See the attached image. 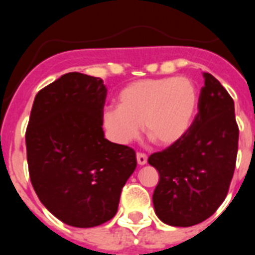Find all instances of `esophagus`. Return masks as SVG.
Here are the masks:
<instances>
[{
    "label": "esophagus",
    "instance_id": "34e87169",
    "mask_svg": "<svg viewBox=\"0 0 255 255\" xmlns=\"http://www.w3.org/2000/svg\"><path fill=\"white\" fill-rule=\"evenodd\" d=\"M136 161H138V164H140V166L145 164V163H147V161H148L147 154H145V153L138 152V153H136Z\"/></svg>",
    "mask_w": 255,
    "mask_h": 255
}]
</instances>
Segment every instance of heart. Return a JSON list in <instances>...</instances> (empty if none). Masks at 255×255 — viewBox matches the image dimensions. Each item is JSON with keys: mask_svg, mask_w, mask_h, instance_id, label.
Listing matches in <instances>:
<instances>
[{"mask_svg": "<svg viewBox=\"0 0 255 255\" xmlns=\"http://www.w3.org/2000/svg\"><path fill=\"white\" fill-rule=\"evenodd\" d=\"M198 108L197 87L185 76L141 79L119 93V106L103 110L108 136L119 144L134 140L140 131L154 143L168 147L190 130Z\"/></svg>", "mask_w": 255, "mask_h": 255, "instance_id": "1", "label": "heart"}]
</instances>
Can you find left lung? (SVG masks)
Here are the masks:
<instances>
[{"label":"left lung","instance_id":"8db88e82","mask_svg":"<svg viewBox=\"0 0 255 255\" xmlns=\"http://www.w3.org/2000/svg\"><path fill=\"white\" fill-rule=\"evenodd\" d=\"M238 145L234 100L215 76L204 73L198 114L188 134L148 158L159 173L153 193L159 220L189 227L211 217L229 193Z\"/></svg>","mask_w":255,"mask_h":255}]
</instances>
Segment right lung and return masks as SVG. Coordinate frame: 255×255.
<instances>
[{
	"mask_svg": "<svg viewBox=\"0 0 255 255\" xmlns=\"http://www.w3.org/2000/svg\"><path fill=\"white\" fill-rule=\"evenodd\" d=\"M106 96L101 78L69 73L40 89L31 107L25 132L31 185L42 204L70 226L111 220L136 167L132 148L105 138Z\"/></svg>",
	"mask_w": 255,
	"mask_h": 255,
	"instance_id": "add662e5",
	"label": "right lung"
}]
</instances>
